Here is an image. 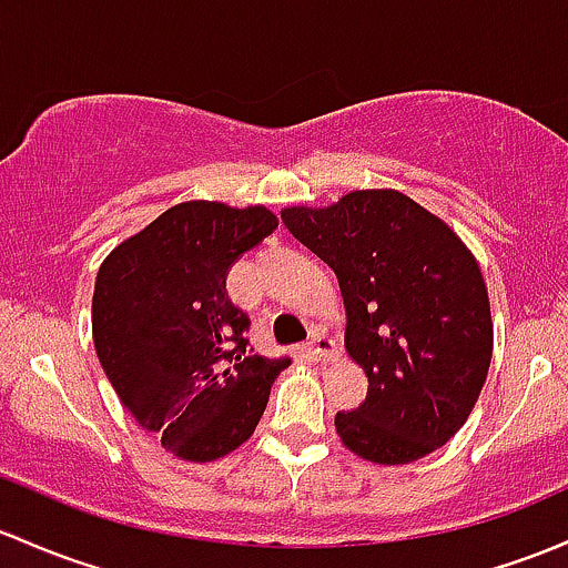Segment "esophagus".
<instances>
[{
    "label": "esophagus",
    "mask_w": 568,
    "mask_h": 568,
    "mask_svg": "<svg viewBox=\"0 0 568 568\" xmlns=\"http://www.w3.org/2000/svg\"><path fill=\"white\" fill-rule=\"evenodd\" d=\"M304 354H307L310 362H329L334 356V339L324 332H313Z\"/></svg>",
    "instance_id": "1"
}]
</instances>
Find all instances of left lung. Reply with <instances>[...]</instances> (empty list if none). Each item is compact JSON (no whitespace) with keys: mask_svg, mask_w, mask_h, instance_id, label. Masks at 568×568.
Wrapping results in <instances>:
<instances>
[{"mask_svg":"<svg viewBox=\"0 0 568 568\" xmlns=\"http://www.w3.org/2000/svg\"><path fill=\"white\" fill-rule=\"evenodd\" d=\"M283 223L337 274L345 348L369 381L359 408L334 416L343 444L378 465L444 446L474 410L493 359L487 285L470 250L397 190L283 209Z\"/></svg>","mask_w":568,"mask_h":568,"instance_id":"obj_1","label":"left lung"}]
</instances>
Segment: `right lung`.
<instances>
[{"instance_id": "obj_1", "label": "right lung", "mask_w": 568, "mask_h": 568, "mask_svg": "<svg viewBox=\"0 0 568 568\" xmlns=\"http://www.w3.org/2000/svg\"><path fill=\"white\" fill-rule=\"evenodd\" d=\"M277 229L266 206L184 201L103 261L92 296L98 359L124 408L190 463L253 435L291 359L253 354L225 277Z\"/></svg>"}]
</instances>
